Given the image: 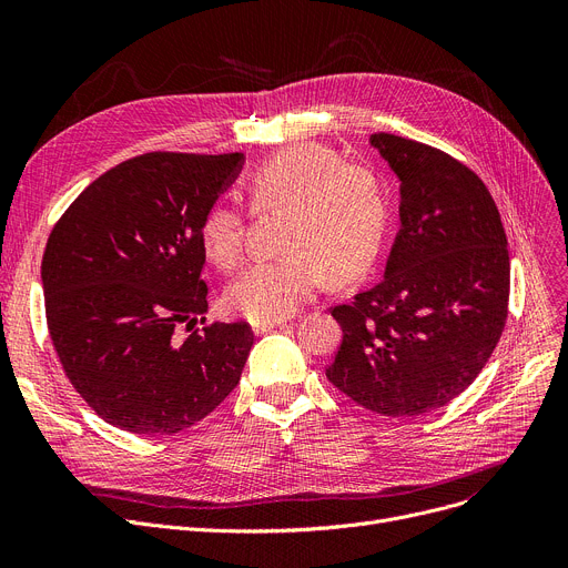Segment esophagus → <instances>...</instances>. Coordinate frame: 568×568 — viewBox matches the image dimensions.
<instances>
[{
	"mask_svg": "<svg viewBox=\"0 0 568 568\" xmlns=\"http://www.w3.org/2000/svg\"><path fill=\"white\" fill-rule=\"evenodd\" d=\"M285 322L283 320H264V322H253V332L255 334H266V332H272V329H276V326H283Z\"/></svg>",
	"mask_w": 568,
	"mask_h": 568,
	"instance_id": "esophagus-1",
	"label": "esophagus"
}]
</instances>
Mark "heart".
<instances>
[{"mask_svg": "<svg viewBox=\"0 0 568 568\" xmlns=\"http://www.w3.org/2000/svg\"><path fill=\"white\" fill-rule=\"evenodd\" d=\"M246 191L257 212L287 209L281 257L246 266L227 292L225 306L248 320H283L300 311L326 276L349 283L368 272L386 232V195L379 176L322 144H292L257 165ZM206 257L232 268L244 255L246 219L219 202L202 221Z\"/></svg>", "mask_w": 568, "mask_h": 568, "instance_id": "heart-1", "label": "heart"}]
</instances>
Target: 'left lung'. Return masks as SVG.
<instances>
[{
    "label": "left lung",
    "mask_w": 568,
    "mask_h": 568,
    "mask_svg": "<svg viewBox=\"0 0 568 568\" xmlns=\"http://www.w3.org/2000/svg\"><path fill=\"white\" fill-rule=\"evenodd\" d=\"M400 182V230L384 278L332 308L343 343L326 377L384 416H416L463 394L501 336L511 264L486 184L435 146L375 133Z\"/></svg>",
    "instance_id": "left-lung-1"
}]
</instances>
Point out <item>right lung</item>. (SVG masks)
<instances>
[{"mask_svg":"<svg viewBox=\"0 0 568 568\" xmlns=\"http://www.w3.org/2000/svg\"><path fill=\"white\" fill-rule=\"evenodd\" d=\"M242 165V152L135 156L89 184L50 232L41 281L52 345L75 392L116 428H191L242 377L246 322L174 336L206 313L200 230Z\"/></svg>","mask_w":568,"mask_h":568,"instance_id":"add662e5","label":"right lung"}]
</instances>
